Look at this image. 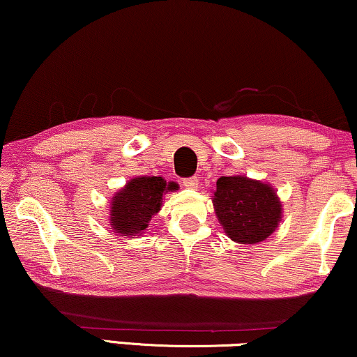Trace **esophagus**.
Instances as JSON below:
<instances>
[{
    "mask_svg": "<svg viewBox=\"0 0 357 357\" xmlns=\"http://www.w3.org/2000/svg\"><path fill=\"white\" fill-rule=\"evenodd\" d=\"M182 185L185 188H190V190H195L198 187V178L197 177H188V178H183L182 180Z\"/></svg>",
    "mask_w": 357,
    "mask_h": 357,
    "instance_id": "34e87169",
    "label": "esophagus"
}]
</instances>
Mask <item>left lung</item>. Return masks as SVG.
Instances as JSON below:
<instances>
[{
  "instance_id": "8db88e82",
  "label": "left lung",
  "mask_w": 357,
  "mask_h": 357,
  "mask_svg": "<svg viewBox=\"0 0 357 357\" xmlns=\"http://www.w3.org/2000/svg\"><path fill=\"white\" fill-rule=\"evenodd\" d=\"M213 195L220 225L239 244L267 239L282 220V203L269 183L244 175L220 177Z\"/></svg>"
}]
</instances>
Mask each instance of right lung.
Listing matches in <instances>:
<instances>
[{
	"label": "right lung",
	"mask_w": 357,
	"mask_h": 357,
	"mask_svg": "<svg viewBox=\"0 0 357 357\" xmlns=\"http://www.w3.org/2000/svg\"><path fill=\"white\" fill-rule=\"evenodd\" d=\"M174 182L162 177H136L119 190L111 202L109 223L119 236H136L144 233L149 221L159 213L162 197L174 190Z\"/></svg>",
	"instance_id": "1"
}]
</instances>
